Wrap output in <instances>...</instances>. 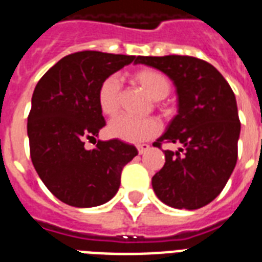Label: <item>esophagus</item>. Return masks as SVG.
I'll return each mask as SVG.
<instances>
[{
	"instance_id": "obj_1",
	"label": "esophagus",
	"mask_w": 262,
	"mask_h": 262,
	"mask_svg": "<svg viewBox=\"0 0 262 262\" xmlns=\"http://www.w3.org/2000/svg\"><path fill=\"white\" fill-rule=\"evenodd\" d=\"M137 148H138V152H139V154H143V152H146L148 148H150V146H148L147 143H141V144H138Z\"/></svg>"
}]
</instances>
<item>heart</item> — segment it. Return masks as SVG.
<instances>
[{
  "mask_svg": "<svg viewBox=\"0 0 262 262\" xmlns=\"http://www.w3.org/2000/svg\"><path fill=\"white\" fill-rule=\"evenodd\" d=\"M131 78L143 88L146 93L154 100H162L170 93L171 83L166 75L160 70L150 68L138 69L131 74ZM120 81L111 75L100 83L97 91V102L100 111L106 116H114L119 110ZM160 121L154 118L138 119L127 115H120L108 124L111 137L125 142H142L150 139L160 133Z\"/></svg>",
  "mask_w": 262,
  "mask_h": 262,
  "instance_id": "obj_1",
  "label": "heart"
}]
</instances>
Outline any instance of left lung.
Listing matches in <instances>:
<instances>
[{
    "label": "left lung",
    "instance_id": "obj_1",
    "mask_svg": "<svg viewBox=\"0 0 262 262\" xmlns=\"http://www.w3.org/2000/svg\"><path fill=\"white\" fill-rule=\"evenodd\" d=\"M135 63L169 75L179 95V115L152 144L181 147L164 150L152 189L167 206L202 208L223 190L237 164L241 121L233 89L212 64L194 56H138Z\"/></svg>",
    "mask_w": 262,
    "mask_h": 262
}]
</instances>
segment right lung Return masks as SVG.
<instances>
[{
    "label": "right lung",
    "instance_id": "right-lung-1",
    "mask_svg": "<svg viewBox=\"0 0 262 262\" xmlns=\"http://www.w3.org/2000/svg\"><path fill=\"white\" fill-rule=\"evenodd\" d=\"M135 56L79 51L66 55L37 82L28 115L29 154L48 190L69 206L96 207L114 198L121 170L138 154L119 139L96 141L105 125L97 102L100 83Z\"/></svg>",
    "mask_w": 262,
    "mask_h": 262
}]
</instances>
